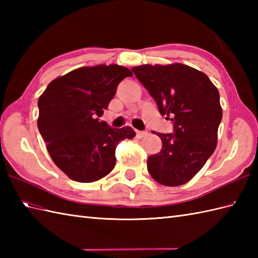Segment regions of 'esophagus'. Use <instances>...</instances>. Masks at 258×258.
<instances>
[{
  "instance_id": "34e87169",
  "label": "esophagus",
  "mask_w": 258,
  "mask_h": 258,
  "mask_svg": "<svg viewBox=\"0 0 258 258\" xmlns=\"http://www.w3.org/2000/svg\"><path fill=\"white\" fill-rule=\"evenodd\" d=\"M146 135H147V133L143 132V131H138V132H136V136H138V139H143Z\"/></svg>"
}]
</instances>
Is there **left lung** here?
<instances>
[{"instance_id": "left-lung-1", "label": "left lung", "mask_w": 258, "mask_h": 258, "mask_svg": "<svg viewBox=\"0 0 258 258\" xmlns=\"http://www.w3.org/2000/svg\"><path fill=\"white\" fill-rule=\"evenodd\" d=\"M132 71L160 113L171 116L174 124V134L156 133L162 150L147 158L149 173L165 186L187 183L217 145L223 116L220 93L205 73L185 64H144Z\"/></svg>"}]
</instances>
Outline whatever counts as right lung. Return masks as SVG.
Segmentation results:
<instances>
[{
  "label": "right lung",
  "mask_w": 258,
  "mask_h": 258,
  "mask_svg": "<svg viewBox=\"0 0 258 258\" xmlns=\"http://www.w3.org/2000/svg\"><path fill=\"white\" fill-rule=\"evenodd\" d=\"M132 72L117 64L84 67L58 76L38 98L37 127L55 165L80 183L106 176L115 166L120 141L133 139L132 127L100 122L123 79Z\"/></svg>",
  "instance_id": "1"
}]
</instances>
